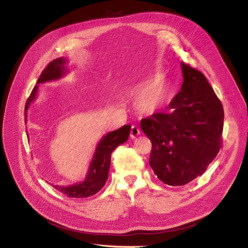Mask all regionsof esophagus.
Instances as JSON below:
<instances>
[{"label":"esophagus","instance_id":"34e87169","mask_svg":"<svg viewBox=\"0 0 248 248\" xmlns=\"http://www.w3.org/2000/svg\"><path fill=\"white\" fill-rule=\"evenodd\" d=\"M140 134V128L138 126H136V125H133L132 129H131V138L132 139H136Z\"/></svg>","mask_w":248,"mask_h":248}]
</instances>
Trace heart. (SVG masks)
I'll return each mask as SVG.
<instances>
[{
	"label": "heart",
	"instance_id": "heart-1",
	"mask_svg": "<svg viewBox=\"0 0 248 248\" xmlns=\"http://www.w3.org/2000/svg\"><path fill=\"white\" fill-rule=\"evenodd\" d=\"M136 94L139 108L146 113H154L167 101L168 88L163 78H157L142 85Z\"/></svg>",
	"mask_w": 248,
	"mask_h": 248
}]
</instances>
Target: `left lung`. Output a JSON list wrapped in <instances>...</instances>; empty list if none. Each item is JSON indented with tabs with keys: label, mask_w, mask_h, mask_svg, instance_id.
<instances>
[{
	"label": "left lung",
	"mask_w": 248,
	"mask_h": 248,
	"mask_svg": "<svg viewBox=\"0 0 248 248\" xmlns=\"http://www.w3.org/2000/svg\"><path fill=\"white\" fill-rule=\"evenodd\" d=\"M183 84L170 103V113L140 121L152 141L150 166L170 186H183L201 176L222 146L224 110L205 75L181 63Z\"/></svg>",
	"instance_id": "8db88e82"
}]
</instances>
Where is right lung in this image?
Here are the masks:
<instances>
[{
    "label": "right lung",
    "instance_id": "add662e5",
    "mask_svg": "<svg viewBox=\"0 0 248 248\" xmlns=\"http://www.w3.org/2000/svg\"><path fill=\"white\" fill-rule=\"evenodd\" d=\"M66 62L67 59L62 57L51 61L42 71L37 84L56 80L65 75V73L67 72V68L65 66ZM37 89L38 86L36 85L25 104V122H27L28 108L36 97ZM129 132H131V125L125 124L121 128L116 129V131L108 133L101 139L94 152L93 159L89 166L86 178L81 183H76L71 186H51L68 198H87L93 196L94 194L101 190L108 178L111 153L116 147H119L127 140Z\"/></svg>",
    "mask_w": 248,
    "mask_h": 248
}]
</instances>
